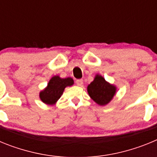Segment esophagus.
<instances>
[{"mask_svg": "<svg viewBox=\"0 0 157 157\" xmlns=\"http://www.w3.org/2000/svg\"><path fill=\"white\" fill-rule=\"evenodd\" d=\"M76 85L79 86H82L83 85V80L82 79H77L75 81Z\"/></svg>", "mask_w": 157, "mask_h": 157, "instance_id": "obj_1", "label": "esophagus"}]
</instances>
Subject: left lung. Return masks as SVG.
<instances>
[{"instance_id": "1", "label": "left lung", "mask_w": 157, "mask_h": 157, "mask_svg": "<svg viewBox=\"0 0 157 157\" xmlns=\"http://www.w3.org/2000/svg\"><path fill=\"white\" fill-rule=\"evenodd\" d=\"M116 90L114 86L107 82L102 76L98 75L87 87L90 97L100 105H105L109 103L114 97Z\"/></svg>"}]
</instances>
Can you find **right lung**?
Returning a JSON list of instances; mask_svg holds the SVG:
<instances>
[{
	"instance_id": "1",
	"label": "right lung",
	"mask_w": 157,
	"mask_h": 157,
	"mask_svg": "<svg viewBox=\"0 0 157 157\" xmlns=\"http://www.w3.org/2000/svg\"><path fill=\"white\" fill-rule=\"evenodd\" d=\"M74 81L71 78H61L59 76H54L50 79L46 88L40 93L41 101L48 105H53L63 94L65 87L73 85Z\"/></svg>"
}]
</instances>
